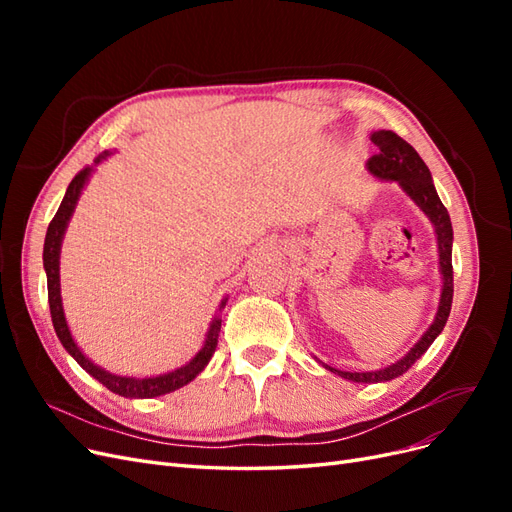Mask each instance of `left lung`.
<instances>
[{
	"label": "left lung",
	"instance_id": "left-lung-1",
	"mask_svg": "<svg viewBox=\"0 0 512 512\" xmlns=\"http://www.w3.org/2000/svg\"><path fill=\"white\" fill-rule=\"evenodd\" d=\"M371 143L378 147L376 156L367 160V168L371 175H376L386 181H397L404 192L414 200V203L425 211L427 218L431 220L433 228H436L438 235V254H440V273H442V294H440V305L436 320H433L431 327L425 331V335L418 339L414 348L399 359L397 363L378 369V371H342L324 365L333 374L342 376L352 382H363V384H374V382H386L393 380L406 371L421 359L427 352V348L433 344L444 324L451 314V303H453V226H451V215H448L446 207L433 188L431 173L427 164L418 156L416 149L406 143L404 138L397 136L393 130H378L371 134Z\"/></svg>",
	"mask_w": 512,
	"mask_h": 512
}]
</instances>
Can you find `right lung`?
I'll return each instance as SVG.
<instances>
[{
	"label": "right lung",
	"mask_w": 512,
	"mask_h": 512,
	"mask_svg": "<svg viewBox=\"0 0 512 512\" xmlns=\"http://www.w3.org/2000/svg\"><path fill=\"white\" fill-rule=\"evenodd\" d=\"M106 156H111V153L108 151L100 153V156L96 158V164L106 160ZM91 170H94V166L83 168L81 173L70 181L66 196H64V200H61V205L55 213V218L51 220L49 230H46V239H44L42 260H44V271H46V286H49V305H51V318H53L55 333L59 337L61 346L68 350V354H72V359L79 363L89 376H94L98 382H102L108 391H113L121 397H130V399H147V397L173 393V391L181 389V386L192 382L211 361L215 346H218L222 318H213L211 327L207 331V337H205V346L198 350V354L188 365H183L175 371H168V374H162V376H153V378H128V376L108 374V371H104L102 367L94 365L87 359V356L81 352V348L74 344V339L70 335L66 316H64V307H61V292H59V252H61V241H64V232L68 228V222H70L74 207H76V200H79L85 183L91 175ZM224 305H226V299L222 301L220 309Z\"/></svg>",
	"instance_id": "right-lung-1"
}]
</instances>
